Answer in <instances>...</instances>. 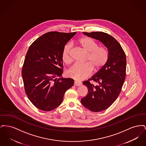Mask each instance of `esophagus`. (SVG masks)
Listing matches in <instances>:
<instances>
[{
    "mask_svg": "<svg viewBox=\"0 0 146 146\" xmlns=\"http://www.w3.org/2000/svg\"><path fill=\"white\" fill-rule=\"evenodd\" d=\"M82 85V83L79 81H75L74 82V85L75 86H81Z\"/></svg>",
    "mask_w": 146,
    "mask_h": 146,
    "instance_id": "esophagus-1",
    "label": "esophagus"
}]
</instances>
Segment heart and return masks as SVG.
Segmentation results:
<instances>
[{
  "instance_id": "heart-1",
  "label": "heart",
  "mask_w": 146,
  "mask_h": 146,
  "mask_svg": "<svg viewBox=\"0 0 146 146\" xmlns=\"http://www.w3.org/2000/svg\"><path fill=\"white\" fill-rule=\"evenodd\" d=\"M78 45L85 52L88 53L85 64L76 63L68 70V74L76 80H83L90 76L92 68L95 72L101 70L107 62L109 54L107 49L103 46H98L95 41L89 37L84 36L77 40ZM70 46L66 44L63 48L61 58L65 64L71 62Z\"/></svg>"
}]
</instances>
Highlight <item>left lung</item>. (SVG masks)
<instances>
[{
	"label": "left lung",
	"instance_id": "1",
	"mask_svg": "<svg viewBox=\"0 0 146 146\" xmlns=\"http://www.w3.org/2000/svg\"><path fill=\"white\" fill-rule=\"evenodd\" d=\"M83 34L102 42L108 50L107 62L90 79L84 82L88 93L81 100L82 104L91 111H102L113 104L121 92L126 76V55L120 44L111 35L102 32ZM91 80L96 84L90 83Z\"/></svg>",
	"mask_w": 146,
	"mask_h": 146
}]
</instances>
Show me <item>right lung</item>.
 <instances>
[{"label":"right lung","instance_id":"right-lung-1","mask_svg":"<svg viewBox=\"0 0 146 146\" xmlns=\"http://www.w3.org/2000/svg\"><path fill=\"white\" fill-rule=\"evenodd\" d=\"M76 34L50 32L29 46L22 69L26 94L38 109L50 111L61 104L66 91L74 80L61 77V54L66 43Z\"/></svg>","mask_w":146,"mask_h":146}]
</instances>
